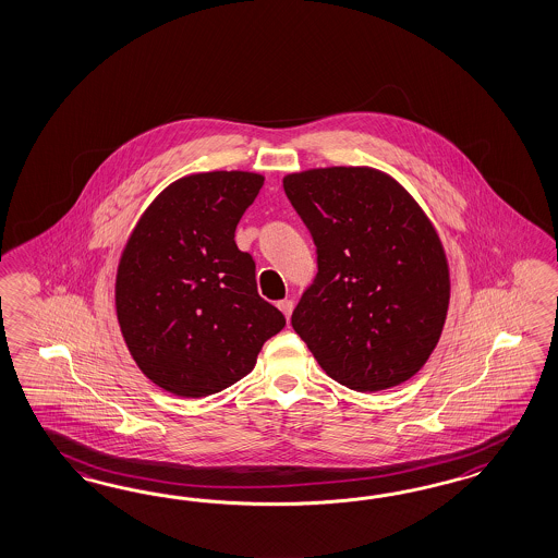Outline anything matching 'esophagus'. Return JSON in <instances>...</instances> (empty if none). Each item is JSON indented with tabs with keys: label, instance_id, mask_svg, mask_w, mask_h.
Returning a JSON list of instances; mask_svg holds the SVG:
<instances>
[{
	"label": "esophagus",
	"instance_id": "obj_1",
	"mask_svg": "<svg viewBox=\"0 0 558 558\" xmlns=\"http://www.w3.org/2000/svg\"><path fill=\"white\" fill-rule=\"evenodd\" d=\"M277 307L286 314V318H291V312H293V302L291 300H281V302L277 303Z\"/></svg>",
	"mask_w": 558,
	"mask_h": 558
}]
</instances>
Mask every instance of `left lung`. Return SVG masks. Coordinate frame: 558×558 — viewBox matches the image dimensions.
Listing matches in <instances>:
<instances>
[{"mask_svg":"<svg viewBox=\"0 0 558 558\" xmlns=\"http://www.w3.org/2000/svg\"><path fill=\"white\" fill-rule=\"evenodd\" d=\"M283 190L318 255L293 330L354 391L414 377L442 335L450 298L445 248L426 214L396 179L368 167L293 173Z\"/></svg>","mask_w":558,"mask_h":558,"instance_id":"1","label":"left lung"}]
</instances>
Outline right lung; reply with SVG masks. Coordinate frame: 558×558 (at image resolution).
<instances>
[{"label": "right lung", "instance_id": "right-lung-1", "mask_svg": "<svg viewBox=\"0 0 558 558\" xmlns=\"http://www.w3.org/2000/svg\"><path fill=\"white\" fill-rule=\"evenodd\" d=\"M263 177H183L144 211L118 265L116 312L144 375L181 398H206L255 368L286 316L256 291L234 232Z\"/></svg>", "mask_w": 558, "mask_h": 558}]
</instances>
